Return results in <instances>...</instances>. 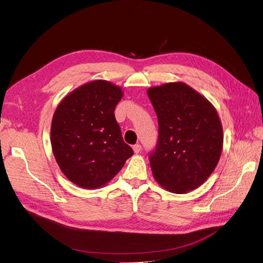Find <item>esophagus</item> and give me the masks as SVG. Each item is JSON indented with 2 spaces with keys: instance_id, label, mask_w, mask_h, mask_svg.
<instances>
[{
  "instance_id": "esophagus-1",
  "label": "esophagus",
  "mask_w": 263,
  "mask_h": 263,
  "mask_svg": "<svg viewBox=\"0 0 263 263\" xmlns=\"http://www.w3.org/2000/svg\"><path fill=\"white\" fill-rule=\"evenodd\" d=\"M133 149H134L135 153L138 154V153H140V150H141V146H140L139 144H136V145H134V146H133Z\"/></svg>"
}]
</instances>
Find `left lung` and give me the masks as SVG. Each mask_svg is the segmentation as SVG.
Masks as SVG:
<instances>
[{
	"mask_svg": "<svg viewBox=\"0 0 263 263\" xmlns=\"http://www.w3.org/2000/svg\"><path fill=\"white\" fill-rule=\"evenodd\" d=\"M158 117V140L149 153L159 184L183 194L209 179L221 154L222 128L216 109L189 85L176 82L147 91Z\"/></svg>",
	"mask_w": 263,
	"mask_h": 263,
	"instance_id": "obj_1",
	"label": "left lung"
}]
</instances>
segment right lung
<instances>
[{"label":"right lung","instance_id":"obj_1","mask_svg":"<svg viewBox=\"0 0 263 263\" xmlns=\"http://www.w3.org/2000/svg\"><path fill=\"white\" fill-rule=\"evenodd\" d=\"M122 97L118 86L97 80L78 87L55 109L51 123L53 156L74 184L101 187L133 156L114 114Z\"/></svg>","mask_w":263,"mask_h":263}]
</instances>
